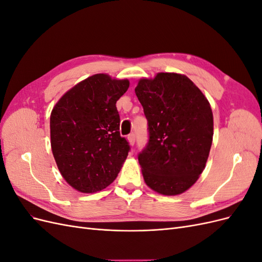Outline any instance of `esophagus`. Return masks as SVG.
Listing matches in <instances>:
<instances>
[{
	"mask_svg": "<svg viewBox=\"0 0 262 262\" xmlns=\"http://www.w3.org/2000/svg\"><path fill=\"white\" fill-rule=\"evenodd\" d=\"M128 140H129V143L131 145H134V143H136V134L134 133H131L128 136Z\"/></svg>",
	"mask_w": 262,
	"mask_h": 262,
	"instance_id": "1",
	"label": "esophagus"
}]
</instances>
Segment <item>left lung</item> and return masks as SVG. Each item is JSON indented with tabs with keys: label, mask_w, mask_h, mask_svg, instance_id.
I'll use <instances>...</instances> for the list:
<instances>
[{
	"label": "left lung",
	"mask_w": 262,
	"mask_h": 262,
	"mask_svg": "<svg viewBox=\"0 0 262 262\" xmlns=\"http://www.w3.org/2000/svg\"><path fill=\"white\" fill-rule=\"evenodd\" d=\"M136 94L147 119L148 141L139 153L145 184L165 195L185 192L202 173L213 139L208 99L186 75L142 78Z\"/></svg>",
	"instance_id": "obj_1"
}]
</instances>
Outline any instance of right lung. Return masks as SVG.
<instances>
[{"label":"right lung","instance_id":"1","mask_svg":"<svg viewBox=\"0 0 262 262\" xmlns=\"http://www.w3.org/2000/svg\"><path fill=\"white\" fill-rule=\"evenodd\" d=\"M128 80L95 74L67 92L50 116L51 148L61 175L77 191L93 193L118 176L130 150L120 136L117 100Z\"/></svg>","mask_w":262,"mask_h":262}]
</instances>
